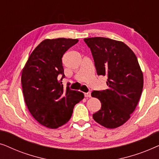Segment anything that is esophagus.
<instances>
[{"label":"esophagus","instance_id":"1","mask_svg":"<svg viewBox=\"0 0 159 159\" xmlns=\"http://www.w3.org/2000/svg\"><path fill=\"white\" fill-rule=\"evenodd\" d=\"M84 97H86V98H90V97H91V93H90V92H88V93H84Z\"/></svg>","mask_w":159,"mask_h":159}]
</instances>
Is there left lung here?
<instances>
[{
	"label": "left lung",
	"mask_w": 159,
	"mask_h": 159,
	"mask_svg": "<svg viewBox=\"0 0 159 159\" xmlns=\"http://www.w3.org/2000/svg\"><path fill=\"white\" fill-rule=\"evenodd\" d=\"M90 48L98 75L108 77V88L93 91L101 103L93 119L106 128L120 127L130 118L143 88V75L134 52L121 41L95 37L84 38Z\"/></svg>",
	"instance_id": "obj_1"
}]
</instances>
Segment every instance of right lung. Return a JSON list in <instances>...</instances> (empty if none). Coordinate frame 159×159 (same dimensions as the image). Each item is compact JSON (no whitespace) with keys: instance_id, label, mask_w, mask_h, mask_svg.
Returning <instances> with one entry per match:
<instances>
[{"instance_id":"obj_1","label":"right lung","mask_w":159,"mask_h":159,"mask_svg":"<svg viewBox=\"0 0 159 159\" xmlns=\"http://www.w3.org/2000/svg\"><path fill=\"white\" fill-rule=\"evenodd\" d=\"M77 39H46L30 54L22 73L23 95L32 116L48 128L56 129L68 122L75 106L84 94L64 88L62 56Z\"/></svg>"}]
</instances>
